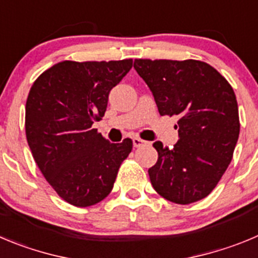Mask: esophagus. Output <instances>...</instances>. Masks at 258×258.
I'll use <instances>...</instances> for the list:
<instances>
[{"instance_id":"1","label":"esophagus","mask_w":258,"mask_h":258,"mask_svg":"<svg viewBox=\"0 0 258 258\" xmlns=\"http://www.w3.org/2000/svg\"><path fill=\"white\" fill-rule=\"evenodd\" d=\"M146 143H147V142L143 141V139H141L139 137H134V138H133V146H134V147H141V146L146 145Z\"/></svg>"}]
</instances>
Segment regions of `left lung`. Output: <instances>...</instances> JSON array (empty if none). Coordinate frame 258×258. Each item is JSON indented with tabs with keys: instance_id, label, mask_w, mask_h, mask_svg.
<instances>
[{
	"instance_id": "1",
	"label": "left lung",
	"mask_w": 258,
	"mask_h": 258,
	"mask_svg": "<svg viewBox=\"0 0 258 258\" xmlns=\"http://www.w3.org/2000/svg\"><path fill=\"white\" fill-rule=\"evenodd\" d=\"M134 69L152 92L161 116L178 117L174 148L155 142L157 162L151 183L179 205L207 197L233 158L239 113L233 88L211 65L197 60H134Z\"/></svg>"
}]
</instances>
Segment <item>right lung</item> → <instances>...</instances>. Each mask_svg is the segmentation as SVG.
I'll use <instances>...</instances> for the list:
<instances>
[{
	"label": "right lung",
	"mask_w": 258,
	"mask_h": 258,
	"mask_svg": "<svg viewBox=\"0 0 258 258\" xmlns=\"http://www.w3.org/2000/svg\"><path fill=\"white\" fill-rule=\"evenodd\" d=\"M133 60L62 61L33 83L25 106L32 155L49 185L70 205L88 207L112 189L133 148L132 139L110 143L92 125L100 121L108 94Z\"/></svg>",
	"instance_id": "right-lung-1"
}]
</instances>
